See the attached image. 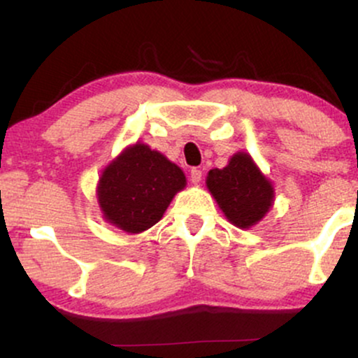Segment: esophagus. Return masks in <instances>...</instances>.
Listing matches in <instances>:
<instances>
[{
  "instance_id": "34e87169",
  "label": "esophagus",
  "mask_w": 358,
  "mask_h": 358,
  "mask_svg": "<svg viewBox=\"0 0 358 358\" xmlns=\"http://www.w3.org/2000/svg\"><path fill=\"white\" fill-rule=\"evenodd\" d=\"M190 180H192V183H200V182H202V170H200V168H192Z\"/></svg>"
}]
</instances>
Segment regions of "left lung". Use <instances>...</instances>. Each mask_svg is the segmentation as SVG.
<instances>
[{
    "instance_id": "obj_1",
    "label": "left lung",
    "mask_w": 358,
    "mask_h": 358,
    "mask_svg": "<svg viewBox=\"0 0 358 358\" xmlns=\"http://www.w3.org/2000/svg\"><path fill=\"white\" fill-rule=\"evenodd\" d=\"M207 188L229 222L239 229L256 225L274 202L273 185L244 151L234 155L222 170L208 171Z\"/></svg>"
}]
</instances>
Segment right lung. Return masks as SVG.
Wrapping results in <instances>:
<instances>
[{"label": "right lung", "mask_w": 358, "mask_h": 358, "mask_svg": "<svg viewBox=\"0 0 358 358\" xmlns=\"http://www.w3.org/2000/svg\"><path fill=\"white\" fill-rule=\"evenodd\" d=\"M187 185L182 168L159 151L136 143L102 171L97 202L106 222L127 234L148 231Z\"/></svg>", "instance_id": "obj_1"}]
</instances>
